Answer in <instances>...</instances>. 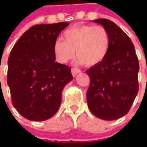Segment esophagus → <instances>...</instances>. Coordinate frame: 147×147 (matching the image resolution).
I'll use <instances>...</instances> for the list:
<instances>
[{"label": "esophagus", "mask_w": 147, "mask_h": 147, "mask_svg": "<svg viewBox=\"0 0 147 147\" xmlns=\"http://www.w3.org/2000/svg\"><path fill=\"white\" fill-rule=\"evenodd\" d=\"M81 71L79 70V69H71V73H72V75L74 77H75L78 74H79Z\"/></svg>", "instance_id": "obj_1"}]
</instances>
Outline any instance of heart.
Masks as SVG:
<instances>
[{
	"label": "heart",
	"mask_w": 147,
	"mask_h": 147,
	"mask_svg": "<svg viewBox=\"0 0 147 147\" xmlns=\"http://www.w3.org/2000/svg\"><path fill=\"white\" fill-rule=\"evenodd\" d=\"M63 40L54 43V55L60 64L74 56L78 65L92 67L105 58L110 48V35L102 26L77 24L63 32Z\"/></svg>",
	"instance_id": "1"
}]
</instances>
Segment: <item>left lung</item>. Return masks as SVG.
I'll list each match as a JSON object with an SVG mask.
<instances>
[{
	"label": "left lung",
	"mask_w": 147,
	"mask_h": 147,
	"mask_svg": "<svg viewBox=\"0 0 147 147\" xmlns=\"http://www.w3.org/2000/svg\"><path fill=\"white\" fill-rule=\"evenodd\" d=\"M110 35V48L104 60L86 71L90 77L87 100L99 119L115 120L127 115L138 92L139 64L133 42L112 21L95 20Z\"/></svg>",
	"instance_id": "8db88e82"
}]
</instances>
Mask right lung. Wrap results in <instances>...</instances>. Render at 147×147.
Segmentation results:
<instances>
[{"instance_id": "obj_1", "label": "right lung", "mask_w": 147, "mask_h": 147, "mask_svg": "<svg viewBox=\"0 0 147 147\" xmlns=\"http://www.w3.org/2000/svg\"><path fill=\"white\" fill-rule=\"evenodd\" d=\"M69 23L37 24L20 37L8 59L7 83L12 104L23 117L47 120L58 111L71 69L55 62L54 43Z\"/></svg>"}]
</instances>
